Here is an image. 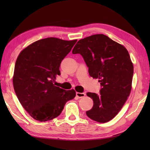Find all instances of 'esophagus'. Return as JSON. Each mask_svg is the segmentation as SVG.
I'll return each instance as SVG.
<instances>
[{"label": "esophagus", "mask_w": 150, "mask_h": 150, "mask_svg": "<svg viewBox=\"0 0 150 150\" xmlns=\"http://www.w3.org/2000/svg\"><path fill=\"white\" fill-rule=\"evenodd\" d=\"M86 94L84 93H79V92H77L76 93V96H77L78 98H82L85 97Z\"/></svg>", "instance_id": "esophagus-1"}]
</instances>
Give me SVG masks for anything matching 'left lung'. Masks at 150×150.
<instances>
[{"mask_svg":"<svg viewBox=\"0 0 150 150\" xmlns=\"http://www.w3.org/2000/svg\"><path fill=\"white\" fill-rule=\"evenodd\" d=\"M72 53L83 57L90 77L98 79L102 86L99 94L86 93L93 100L87 116L98 122H108L131 93L133 65L128 50L105 35L96 34L79 40Z\"/></svg>","mask_w":150,"mask_h":150,"instance_id":"1","label":"left lung"}]
</instances>
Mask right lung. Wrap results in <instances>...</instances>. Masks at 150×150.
<instances>
[{
	"label": "right lung",
	"instance_id": "obj_1",
	"mask_svg": "<svg viewBox=\"0 0 150 150\" xmlns=\"http://www.w3.org/2000/svg\"><path fill=\"white\" fill-rule=\"evenodd\" d=\"M77 40L55 37L40 39L22 50L15 62L13 84L18 99L34 119L44 122L61 113L66 102L75 97L74 90L53 84L59 67Z\"/></svg>",
	"mask_w": 150,
	"mask_h": 150
}]
</instances>
